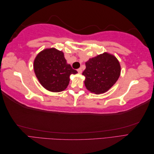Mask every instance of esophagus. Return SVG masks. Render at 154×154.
I'll list each match as a JSON object with an SVG mask.
<instances>
[{"mask_svg":"<svg viewBox=\"0 0 154 154\" xmlns=\"http://www.w3.org/2000/svg\"><path fill=\"white\" fill-rule=\"evenodd\" d=\"M78 73H80V74H82V68H79L78 70Z\"/></svg>","mask_w":154,"mask_h":154,"instance_id":"34e87169","label":"esophagus"}]
</instances>
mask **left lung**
Here are the masks:
<instances>
[{
  "label": "left lung",
  "mask_w": 154,
  "mask_h": 154,
  "mask_svg": "<svg viewBox=\"0 0 154 154\" xmlns=\"http://www.w3.org/2000/svg\"><path fill=\"white\" fill-rule=\"evenodd\" d=\"M86 69L82 74L88 91L96 94L108 91L118 81L121 66L115 56L106 52L90 58L85 62Z\"/></svg>",
  "instance_id": "obj_1"
}]
</instances>
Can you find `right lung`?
<instances>
[{"instance_id":"add662e5","label":"right lung","mask_w":154,"mask_h":154,"mask_svg":"<svg viewBox=\"0 0 154 154\" xmlns=\"http://www.w3.org/2000/svg\"><path fill=\"white\" fill-rule=\"evenodd\" d=\"M33 68L40 84L53 92L64 91L69 85L71 74L78 73L67 63L62 51L54 48L40 51L35 58Z\"/></svg>"}]
</instances>
